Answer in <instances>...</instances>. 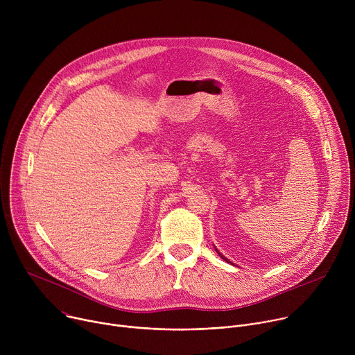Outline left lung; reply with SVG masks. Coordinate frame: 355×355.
Segmentation results:
<instances>
[{
  "mask_svg": "<svg viewBox=\"0 0 355 355\" xmlns=\"http://www.w3.org/2000/svg\"><path fill=\"white\" fill-rule=\"evenodd\" d=\"M215 250H216V252H218V254H219V257H222V260H225V261H226V263H229V264H232V261H229V260H227V259H226V257H225V256H223V254H220V252H219V250H218V248H216V247H215Z\"/></svg>",
  "mask_w": 355,
  "mask_h": 355,
  "instance_id": "8db88e82",
  "label": "left lung"
}]
</instances>
